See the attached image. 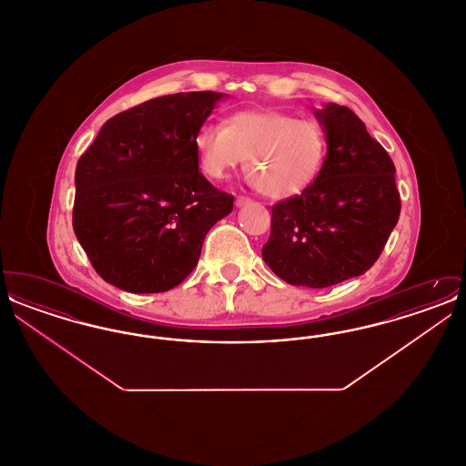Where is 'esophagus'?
Returning <instances> with one entry per match:
<instances>
[{"label": "esophagus", "mask_w": 466, "mask_h": 466, "mask_svg": "<svg viewBox=\"0 0 466 466\" xmlns=\"http://www.w3.org/2000/svg\"><path fill=\"white\" fill-rule=\"evenodd\" d=\"M249 202H251V199H248V198H244V196H238V198H236V206H239V208L249 204Z\"/></svg>", "instance_id": "esophagus-1"}]
</instances>
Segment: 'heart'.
I'll use <instances>...</instances> for the list:
<instances>
[{
    "mask_svg": "<svg viewBox=\"0 0 466 466\" xmlns=\"http://www.w3.org/2000/svg\"><path fill=\"white\" fill-rule=\"evenodd\" d=\"M194 147L200 169L222 179L246 158L244 171L260 194L291 199L319 177L327 157V134L314 118L281 110L230 113L222 126L204 124Z\"/></svg>",
    "mask_w": 466,
    "mask_h": 466,
    "instance_id": "heart-1",
    "label": "heart"
}]
</instances>
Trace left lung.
<instances>
[{
  "label": "left lung",
  "mask_w": 466,
  "mask_h": 466,
  "mask_svg": "<svg viewBox=\"0 0 466 466\" xmlns=\"http://www.w3.org/2000/svg\"><path fill=\"white\" fill-rule=\"evenodd\" d=\"M327 157L300 196L274 204L262 257L289 285L327 289L374 266L399 222L395 164L348 106L314 111Z\"/></svg>",
  "instance_id": "1"
}]
</instances>
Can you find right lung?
Wrapping results in <instances>:
<instances>
[{
  "mask_svg": "<svg viewBox=\"0 0 466 466\" xmlns=\"http://www.w3.org/2000/svg\"><path fill=\"white\" fill-rule=\"evenodd\" d=\"M222 92H177L110 118L75 173L73 230L96 272L131 293L177 287L234 198L199 171L196 134Z\"/></svg>",
  "mask_w": 466,
  "mask_h": 466,
  "instance_id": "1",
  "label": "right lung"
}]
</instances>
